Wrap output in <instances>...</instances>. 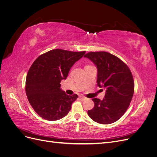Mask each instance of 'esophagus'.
<instances>
[{
  "mask_svg": "<svg viewBox=\"0 0 157 157\" xmlns=\"http://www.w3.org/2000/svg\"><path fill=\"white\" fill-rule=\"evenodd\" d=\"M79 98H80V99L81 100H84L86 99V98L85 97H84V96H80Z\"/></svg>",
  "mask_w": 157,
  "mask_h": 157,
  "instance_id": "34e87169",
  "label": "esophagus"
}]
</instances>
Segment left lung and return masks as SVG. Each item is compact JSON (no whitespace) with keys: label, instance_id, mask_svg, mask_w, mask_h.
Here are the masks:
<instances>
[{"label":"left lung","instance_id":"1","mask_svg":"<svg viewBox=\"0 0 157 157\" xmlns=\"http://www.w3.org/2000/svg\"><path fill=\"white\" fill-rule=\"evenodd\" d=\"M84 57L97 66L98 86L106 89L103 100L92 99L95 105L87 114L97 123H113L125 113L132 100L135 90L133 75L126 63L108 52H91Z\"/></svg>","mask_w":157,"mask_h":157}]
</instances>
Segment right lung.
<instances>
[{
  "label": "right lung",
  "mask_w": 157,
  "mask_h": 157,
  "mask_svg": "<svg viewBox=\"0 0 157 157\" xmlns=\"http://www.w3.org/2000/svg\"><path fill=\"white\" fill-rule=\"evenodd\" d=\"M86 52L55 49L37 58L30 67L26 80V93L33 109L40 117L53 121L66 116L77 94L67 95L60 88L72 66Z\"/></svg>",
  "instance_id": "1"
}]
</instances>
